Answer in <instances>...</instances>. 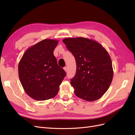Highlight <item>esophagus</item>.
Segmentation results:
<instances>
[{"label": "esophagus", "mask_w": 135, "mask_h": 135, "mask_svg": "<svg viewBox=\"0 0 135 135\" xmlns=\"http://www.w3.org/2000/svg\"><path fill=\"white\" fill-rule=\"evenodd\" d=\"M64 70L66 71V72H67V71H68V68H67V67H64Z\"/></svg>", "instance_id": "1"}]
</instances>
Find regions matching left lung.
<instances>
[{"label": "left lung", "mask_w": 135, "mask_h": 135, "mask_svg": "<svg viewBox=\"0 0 135 135\" xmlns=\"http://www.w3.org/2000/svg\"><path fill=\"white\" fill-rule=\"evenodd\" d=\"M74 55L76 71L70 84L75 95L88 101L99 99L107 91L113 77L112 60L99 43L83 37L62 40Z\"/></svg>", "instance_id": "1"}]
</instances>
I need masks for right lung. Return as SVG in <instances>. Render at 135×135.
<instances>
[{
    "mask_svg": "<svg viewBox=\"0 0 135 135\" xmlns=\"http://www.w3.org/2000/svg\"><path fill=\"white\" fill-rule=\"evenodd\" d=\"M59 41L46 39L28 48L20 60L18 75L24 91L32 99L44 101L55 97L66 75L54 55Z\"/></svg>",
    "mask_w": 135,
    "mask_h": 135,
    "instance_id": "1",
    "label": "right lung"
}]
</instances>
